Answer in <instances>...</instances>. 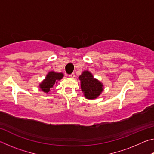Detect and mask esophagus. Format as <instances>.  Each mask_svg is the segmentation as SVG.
Wrapping results in <instances>:
<instances>
[{
  "label": "esophagus",
  "instance_id": "1",
  "mask_svg": "<svg viewBox=\"0 0 154 154\" xmlns=\"http://www.w3.org/2000/svg\"><path fill=\"white\" fill-rule=\"evenodd\" d=\"M69 77L74 78V77H75V74H74V73H72V74H71V75H69Z\"/></svg>",
  "mask_w": 154,
  "mask_h": 154
}]
</instances>
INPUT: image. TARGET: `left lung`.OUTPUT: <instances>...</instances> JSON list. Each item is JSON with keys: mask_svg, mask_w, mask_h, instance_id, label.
<instances>
[{"mask_svg": "<svg viewBox=\"0 0 154 154\" xmlns=\"http://www.w3.org/2000/svg\"><path fill=\"white\" fill-rule=\"evenodd\" d=\"M81 81V88L87 99H95L103 91V85L88 71H85L79 77Z\"/></svg>", "mask_w": 154, "mask_h": 154, "instance_id": "left-lung-1", "label": "left lung"}]
</instances>
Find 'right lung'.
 <instances>
[{"instance_id": "obj_1", "label": "right lung", "mask_w": 154, "mask_h": 154, "mask_svg": "<svg viewBox=\"0 0 154 154\" xmlns=\"http://www.w3.org/2000/svg\"><path fill=\"white\" fill-rule=\"evenodd\" d=\"M64 77L62 72H56L54 71H50L46 75L45 79L39 84V87L43 92L48 93L55 83H58V81L60 80Z\"/></svg>"}]
</instances>
